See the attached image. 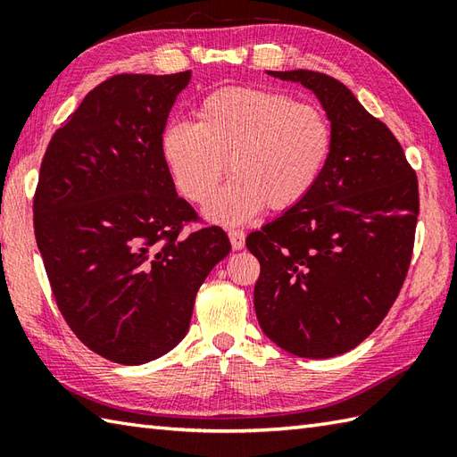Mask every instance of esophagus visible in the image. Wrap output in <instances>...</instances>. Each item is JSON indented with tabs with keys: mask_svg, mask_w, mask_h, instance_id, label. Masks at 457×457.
Instances as JSON below:
<instances>
[{
	"mask_svg": "<svg viewBox=\"0 0 457 457\" xmlns=\"http://www.w3.org/2000/svg\"><path fill=\"white\" fill-rule=\"evenodd\" d=\"M228 236H229V241H231V247H234V249H244L245 247V234L241 229H229Z\"/></svg>",
	"mask_w": 457,
	"mask_h": 457,
	"instance_id": "1",
	"label": "esophagus"
}]
</instances>
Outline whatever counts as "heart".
I'll return each instance as SVG.
<instances>
[{"mask_svg": "<svg viewBox=\"0 0 457 457\" xmlns=\"http://www.w3.org/2000/svg\"><path fill=\"white\" fill-rule=\"evenodd\" d=\"M198 121H174L161 135L162 159L182 196L204 204L226 172L234 174L206 208L223 226L245 223L265 206L288 210L322 177L332 153L326 113L287 94L229 86L208 94Z\"/></svg>", "mask_w": 457, "mask_h": 457, "instance_id": "b5f03b06", "label": "heart"}]
</instances>
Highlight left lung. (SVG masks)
<instances>
[{"label": "left lung", "mask_w": 457, "mask_h": 457, "mask_svg": "<svg viewBox=\"0 0 457 457\" xmlns=\"http://www.w3.org/2000/svg\"><path fill=\"white\" fill-rule=\"evenodd\" d=\"M267 74L312 92L334 141L312 192L245 239L261 263L255 314L285 352L336 357L361 344L401 293L419 180L391 129L347 86L312 71Z\"/></svg>", "instance_id": "8db88e82"}]
</instances>
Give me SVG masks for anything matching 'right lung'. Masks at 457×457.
Returning a JSON list of instances; mask_svg holds the SVG:
<instances>
[{
    "instance_id": "right-lung-1",
    "label": "right lung",
    "mask_w": 457,
    "mask_h": 457,
    "mask_svg": "<svg viewBox=\"0 0 457 457\" xmlns=\"http://www.w3.org/2000/svg\"><path fill=\"white\" fill-rule=\"evenodd\" d=\"M179 74H118L86 96L48 143L35 192V237L66 324L92 352L123 365L169 353L194 300L231 245L174 188L161 135Z\"/></svg>"
}]
</instances>
